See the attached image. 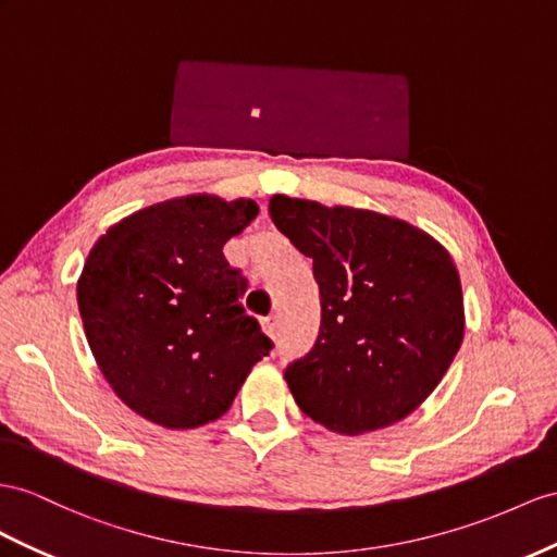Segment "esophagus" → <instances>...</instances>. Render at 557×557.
<instances>
[{"label":"esophagus","mask_w":557,"mask_h":557,"mask_svg":"<svg viewBox=\"0 0 557 557\" xmlns=\"http://www.w3.org/2000/svg\"><path fill=\"white\" fill-rule=\"evenodd\" d=\"M261 324H263V332L268 334V336H277V318L273 315V318H263L261 320Z\"/></svg>","instance_id":"1"}]
</instances>
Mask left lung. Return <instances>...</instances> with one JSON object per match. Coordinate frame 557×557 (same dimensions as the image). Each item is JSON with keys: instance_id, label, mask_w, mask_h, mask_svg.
Listing matches in <instances>:
<instances>
[{"instance_id": "1", "label": "left lung", "mask_w": 557, "mask_h": 557, "mask_svg": "<svg viewBox=\"0 0 557 557\" xmlns=\"http://www.w3.org/2000/svg\"><path fill=\"white\" fill-rule=\"evenodd\" d=\"M270 219L312 259L322 322L315 346L284 369L296 405L336 433L411 414L463 341V294L449 251L376 211L275 195Z\"/></svg>"}]
</instances>
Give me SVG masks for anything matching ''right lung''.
I'll list each match as a JSON object with an SVG mask.
<instances>
[{"label":"right lung","instance_id":"1","mask_svg":"<svg viewBox=\"0 0 557 557\" xmlns=\"http://www.w3.org/2000/svg\"><path fill=\"white\" fill-rule=\"evenodd\" d=\"M256 213L251 199H169L89 251L77 282L84 332L112 391L143 419L181 431L216 421L273 348L223 256Z\"/></svg>","mask_w":557,"mask_h":557}]
</instances>
